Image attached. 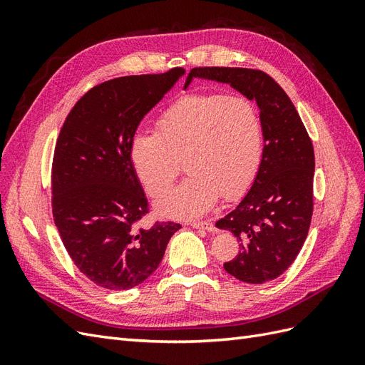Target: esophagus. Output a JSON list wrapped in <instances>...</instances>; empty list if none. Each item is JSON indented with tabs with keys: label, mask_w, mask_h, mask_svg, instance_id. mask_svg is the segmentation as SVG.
Listing matches in <instances>:
<instances>
[{
	"label": "esophagus",
	"mask_w": 365,
	"mask_h": 365,
	"mask_svg": "<svg viewBox=\"0 0 365 365\" xmlns=\"http://www.w3.org/2000/svg\"><path fill=\"white\" fill-rule=\"evenodd\" d=\"M190 227L200 228V230H207V231H213L215 230L213 224L208 222V220H195V222H190Z\"/></svg>",
	"instance_id": "esophagus-1"
}]
</instances>
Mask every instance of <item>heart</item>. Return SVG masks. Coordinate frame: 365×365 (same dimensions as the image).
Returning <instances> with one entry per match:
<instances>
[{
  "label": "heart",
  "mask_w": 365,
  "mask_h": 365,
  "mask_svg": "<svg viewBox=\"0 0 365 365\" xmlns=\"http://www.w3.org/2000/svg\"><path fill=\"white\" fill-rule=\"evenodd\" d=\"M158 132L137 130L129 157L150 196L172 185L184 160L190 175L157 201L164 217L189 219L207 213L220 195L233 201L259 172L263 126L257 108L244 96L190 94L158 120Z\"/></svg>",
  "instance_id": "1"
}]
</instances>
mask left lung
<instances>
[{"label":"left lung","instance_id":"obj_1","mask_svg":"<svg viewBox=\"0 0 365 365\" xmlns=\"http://www.w3.org/2000/svg\"><path fill=\"white\" fill-rule=\"evenodd\" d=\"M197 79L228 83L256 101L263 126V153L250 192L216 227L239 242L237 256L224 263L237 280L260 284L277 279L300 252L314 210L315 157L312 141L291 98L260 70L200 67L190 70L184 88Z\"/></svg>","mask_w":365,"mask_h":365}]
</instances>
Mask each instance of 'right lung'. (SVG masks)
<instances>
[{
  "label": "right lung",
  "mask_w": 365,
  "mask_h": 365,
  "mask_svg": "<svg viewBox=\"0 0 365 365\" xmlns=\"http://www.w3.org/2000/svg\"><path fill=\"white\" fill-rule=\"evenodd\" d=\"M182 74L172 68L91 88L58 137L51 168L54 224L76 267L105 289L125 291L145 282L181 228L173 222L135 227L149 208L129 146L140 121Z\"/></svg>",
  "instance_id": "obj_1"
}]
</instances>
